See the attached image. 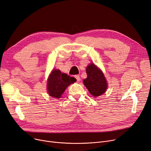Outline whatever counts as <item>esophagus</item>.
Instances as JSON below:
<instances>
[{
    "instance_id": "esophagus-1",
    "label": "esophagus",
    "mask_w": 151,
    "mask_h": 151,
    "mask_svg": "<svg viewBox=\"0 0 151 151\" xmlns=\"http://www.w3.org/2000/svg\"><path fill=\"white\" fill-rule=\"evenodd\" d=\"M75 78L76 79L77 81H80V76L78 75H76L75 76Z\"/></svg>"
}]
</instances>
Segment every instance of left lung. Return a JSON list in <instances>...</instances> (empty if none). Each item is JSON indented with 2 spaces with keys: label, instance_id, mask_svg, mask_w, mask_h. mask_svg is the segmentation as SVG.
<instances>
[{
  "label": "left lung",
  "instance_id": "obj_1",
  "mask_svg": "<svg viewBox=\"0 0 151 151\" xmlns=\"http://www.w3.org/2000/svg\"><path fill=\"white\" fill-rule=\"evenodd\" d=\"M87 78L83 80L84 86L93 96L103 94L107 88V84L104 74L94 64L87 67Z\"/></svg>",
  "mask_w": 151,
  "mask_h": 151
}]
</instances>
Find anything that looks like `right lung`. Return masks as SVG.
Here are the masks:
<instances>
[{"label": "right lung", "mask_w": 151, "mask_h": 151, "mask_svg": "<svg viewBox=\"0 0 151 151\" xmlns=\"http://www.w3.org/2000/svg\"><path fill=\"white\" fill-rule=\"evenodd\" d=\"M76 81V79L75 78L62 73L59 70H54L48 79V93L50 96L55 98H61L66 88Z\"/></svg>", "instance_id": "right-lung-1"}]
</instances>
